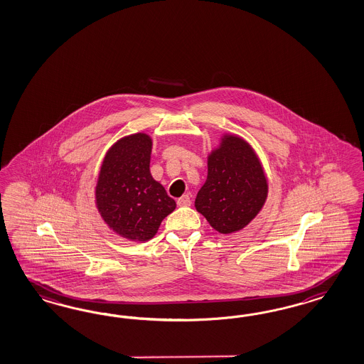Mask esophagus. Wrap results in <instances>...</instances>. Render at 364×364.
<instances>
[{
    "mask_svg": "<svg viewBox=\"0 0 364 364\" xmlns=\"http://www.w3.org/2000/svg\"><path fill=\"white\" fill-rule=\"evenodd\" d=\"M177 205H178V207H189V205H191V198H189V195H184V196L177 198Z\"/></svg>",
    "mask_w": 364,
    "mask_h": 364,
    "instance_id": "esophagus-1",
    "label": "esophagus"
}]
</instances>
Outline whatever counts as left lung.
<instances>
[{"label":"left lung","mask_w":364,"mask_h":364,"mask_svg":"<svg viewBox=\"0 0 364 364\" xmlns=\"http://www.w3.org/2000/svg\"><path fill=\"white\" fill-rule=\"evenodd\" d=\"M268 181L254 148L236 134L225 133L208 154V175L195 207L220 233L240 231L264 205Z\"/></svg>","instance_id":"obj_1"}]
</instances>
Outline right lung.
I'll use <instances>...</instances> for the list:
<instances>
[{"mask_svg": "<svg viewBox=\"0 0 364 364\" xmlns=\"http://www.w3.org/2000/svg\"><path fill=\"white\" fill-rule=\"evenodd\" d=\"M152 139L134 133L108 149L96 184V207L105 224L124 239L146 242L176 208L151 171Z\"/></svg>", "mask_w": 364, "mask_h": 364, "instance_id": "right-lung-1", "label": "right lung"}]
</instances>
